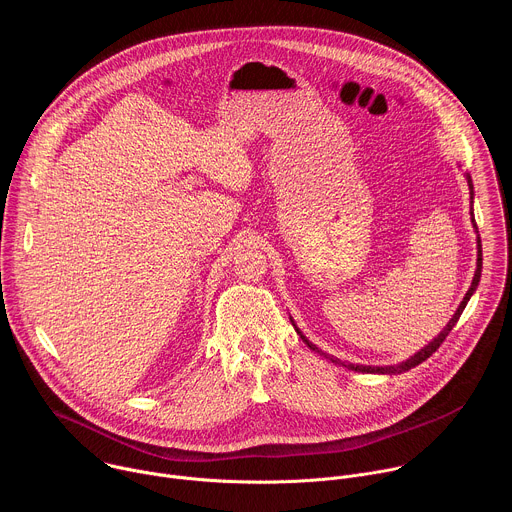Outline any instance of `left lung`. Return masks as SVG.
Returning <instances> with one entry per match:
<instances>
[{"label":"left lung","instance_id":"1","mask_svg":"<svg viewBox=\"0 0 512 512\" xmlns=\"http://www.w3.org/2000/svg\"><path fill=\"white\" fill-rule=\"evenodd\" d=\"M466 178H468V186H470V192H474L472 188V178H470V174H466ZM472 223H474V227H476V221L472 218ZM480 273H482V243H480V237H478V263H476V273H474V279H472V285H470V289H468V294L464 296V300H462V304H460V308L456 310V314L452 316V320L448 322V326L437 334V338H433L425 348H421L417 354H413L409 360H405V362H401V364H397V367H362V364H348V369H352V371H360V373H381V375H393V373H405V371H409V369H413V367H417V364H421L423 360H427L437 348L442 346V342L446 340V336L452 332V328L456 326V322L460 320V316H462V312H464V308H466V304H468V300H470V296L474 294V289L478 287V281H480ZM294 328H296V324H294ZM296 332L300 334V338L312 348V350H316L318 354H324L326 358H330L326 352H322V350H318V346H314L298 328H296ZM332 362H336L334 358H330Z\"/></svg>","mask_w":512,"mask_h":512}]
</instances>
